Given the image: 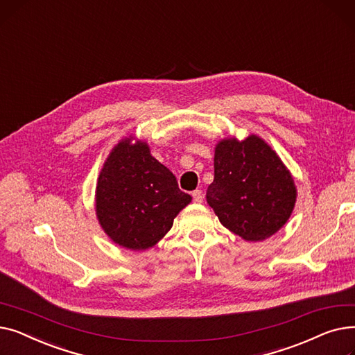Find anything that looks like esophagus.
I'll use <instances>...</instances> for the list:
<instances>
[{
	"label": "esophagus",
	"instance_id": "esophagus-1",
	"mask_svg": "<svg viewBox=\"0 0 355 355\" xmlns=\"http://www.w3.org/2000/svg\"><path fill=\"white\" fill-rule=\"evenodd\" d=\"M191 196H193L194 202H202L204 194H202V191H201V190H194V191L191 193Z\"/></svg>",
	"mask_w": 355,
	"mask_h": 355
}]
</instances>
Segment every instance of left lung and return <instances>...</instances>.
<instances>
[{
    "label": "left lung",
    "instance_id": "8db88e82",
    "mask_svg": "<svg viewBox=\"0 0 355 355\" xmlns=\"http://www.w3.org/2000/svg\"><path fill=\"white\" fill-rule=\"evenodd\" d=\"M207 202L226 229L249 241L265 240L289 220L296 187L282 159L257 135L221 139Z\"/></svg>",
    "mask_w": 355,
    "mask_h": 355
}]
</instances>
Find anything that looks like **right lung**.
I'll use <instances>...</instances> for the list:
<instances>
[{
	"label": "right lung",
	"instance_id": "right-lung-1",
	"mask_svg": "<svg viewBox=\"0 0 355 355\" xmlns=\"http://www.w3.org/2000/svg\"><path fill=\"white\" fill-rule=\"evenodd\" d=\"M125 138L107 155L96 185V216L103 232L130 250L155 246L191 196L157 161L146 142Z\"/></svg>",
	"mask_w": 355,
	"mask_h": 355
}]
</instances>
